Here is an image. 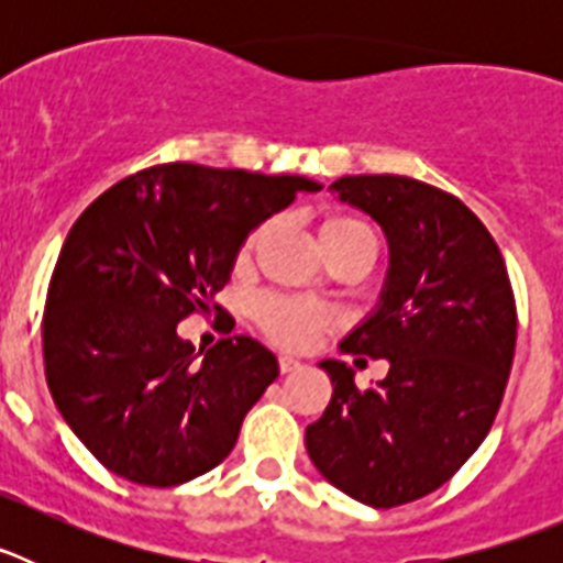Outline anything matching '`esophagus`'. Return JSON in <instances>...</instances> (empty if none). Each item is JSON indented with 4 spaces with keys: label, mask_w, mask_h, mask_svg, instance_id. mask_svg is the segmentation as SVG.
<instances>
[{
    "label": "esophagus",
    "mask_w": 563,
    "mask_h": 563,
    "mask_svg": "<svg viewBox=\"0 0 563 563\" xmlns=\"http://www.w3.org/2000/svg\"><path fill=\"white\" fill-rule=\"evenodd\" d=\"M301 369V361L292 355H278V372L282 375H290V372H298Z\"/></svg>",
    "instance_id": "1"
}]
</instances>
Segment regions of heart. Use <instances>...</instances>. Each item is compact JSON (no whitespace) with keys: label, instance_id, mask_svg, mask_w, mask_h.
<instances>
[{"label":"heart","instance_id":"heart-1","mask_svg":"<svg viewBox=\"0 0 563 563\" xmlns=\"http://www.w3.org/2000/svg\"><path fill=\"white\" fill-rule=\"evenodd\" d=\"M265 233L267 225L253 228L245 242H242V247H239V258L251 256L258 242L265 239ZM318 242H321V251L327 253V258H335L341 253H366V256L375 258L377 253V231L369 222L361 220V217H352V213L327 217L318 228ZM253 316H256L258 327L267 338H273L276 343H285V346H301L327 321L324 310L285 296H262L253 307Z\"/></svg>","mask_w":563,"mask_h":563}]
</instances>
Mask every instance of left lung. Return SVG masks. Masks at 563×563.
Returning <instances> with one entry per match:
<instances>
[{"instance_id":"8db88e82","label":"left lung","mask_w":563,"mask_h":563,"mask_svg":"<svg viewBox=\"0 0 563 563\" xmlns=\"http://www.w3.org/2000/svg\"><path fill=\"white\" fill-rule=\"evenodd\" d=\"M332 188L389 239L380 307L341 343L386 357L389 375L357 389L352 366L321 361L332 400L307 426V454L363 505H409L445 485L494 426L514 366V287L494 236L454 194L397 174Z\"/></svg>"}]
</instances>
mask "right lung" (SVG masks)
I'll return each instance as SVG.
<instances>
[{"label": "right lung", "instance_id": "add662e5", "mask_svg": "<svg viewBox=\"0 0 563 563\" xmlns=\"http://www.w3.org/2000/svg\"><path fill=\"white\" fill-rule=\"evenodd\" d=\"M318 188L163 163L114 183L69 228L44 301V369L67 426L112 474L172 487L231 454L276 355L233 335L197 361L177 324L211 307L258 222Z\"/></svg>", "mask_w": 563, "mask_h": 563}]
</instances>
